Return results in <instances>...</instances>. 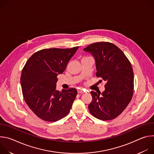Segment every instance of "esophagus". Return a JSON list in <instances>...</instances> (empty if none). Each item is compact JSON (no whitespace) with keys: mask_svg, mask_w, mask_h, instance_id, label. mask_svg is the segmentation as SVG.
I'll return each mask as SVG.
<instances>
[{"mask_svg":"<svg viewBox=\"0 0 154 154\" xmlns=\"http://www.w3.org/2000/svg\"><path fill=\"white\" fill-rule=\"evenodd\" d=\"M77 92H78V93H80V94H82V93H85V91L83 90H77Z\"/></svg>","mask_w":154,"mask_h":154,"instance_id":"1","label":"esophagus"}]
</instances>
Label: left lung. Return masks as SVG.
Returning a JSON list of instances; mask_svg holds the SVG:
<instances>
[{
	"mask_svg": "<svg viewBox=\"0 0 154 154\" xmlns=\"http://www.w3.org/2000/svg\"><path fill=\"white\" fill-rule=\"evenodd\" d=\"M83 50L94 56L96 77L106 82L105 90L101 96L91 91L93 99L88 105L89 110L99 119H113L122 113L132 99L134 91L132 66L123 52L112 42H94Z\"/></svg>",
	"mask_w": 154,
	"mask_h": 154,
	"instance_id": "1",
	"label": "left lung"
}]
</instances>
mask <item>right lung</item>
Returning a JSON list of instances; mask_svg holds the SVG:
<instances>
[{
  "instance_id": "obj_1",
  "label": "right lung",
  "mask_w": 154,
  "mask_h": 154,
  "mask_svg": "<svg viewBox=\"0 0 154 154\" xmlns=\"http://www.w3.org/2000/svg\"><path fill=\"white\" fill-rule=\"evenodd\" d=\"M79 46L45 49L27 61L20 76L22 92L31 110L45 121L55 122L66 116L77 94L74 88L56 90L57 75L62 74Z\"/></svg>"
}]
</instances>
